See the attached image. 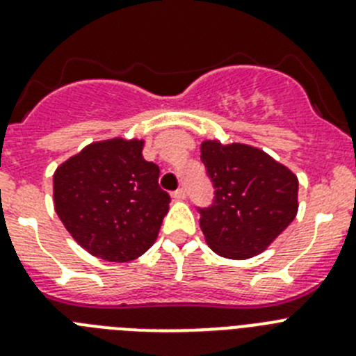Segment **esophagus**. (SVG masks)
Returning <instances> with one entry per match:
<instances>
[{"instance_id":"esophagus-1","label":"esophagus","mask_w":356,"mask_h":356,"mask_svg":"<svg viewBox=\"0 0 356 356\" xmlns=\"http://www.w3.org/2000/svg\"><path fill=\"white\" fill-rule=\"evenodd\" d=\"M172 197H175V200H185V197H187V193H185V188L181 187V188H176L175 193H172Z\"/></svg>"}]
</instances>
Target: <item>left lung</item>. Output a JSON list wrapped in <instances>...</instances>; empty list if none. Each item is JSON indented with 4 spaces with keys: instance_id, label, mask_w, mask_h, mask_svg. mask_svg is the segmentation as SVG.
Wrapping results in <instances>:
<instances>
[{
    "instance_id": "left-lung-1",
    "label": "left lung",
    "mask_w": 356,
    "mask_h": 356,
    "mask_svg": "<svg viewBox=\"0 0 356 356\" xmlns=\"http://www.w3.org/2000/svg\"><path fill=\"white\" fill-rule=\"evenodd\" d=\"M201 162L216 196L200 209V226L213 253L244 260L271 246L298 213V176L248 144L201 143Z\"/></svg>"
}]
</instances>
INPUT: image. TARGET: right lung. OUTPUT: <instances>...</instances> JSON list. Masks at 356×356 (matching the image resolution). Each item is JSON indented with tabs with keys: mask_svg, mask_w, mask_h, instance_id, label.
<instances>
[{
	"mask_svg": "<svg viewBox=\"0 0 356 356\" xmlns=\"http://www.w3.org/2000/svg\"><path fill=\"white\" fill-rule=\"evenodd\" d=\"M144 140H99L53 175L55 210L71 237L92 257L131 262L156 241L171 197L160 169L143 156Z\"/></svg>",
	"mask_w": 356,
	"mask_h": 356,
	"instance_id": "right-lung-1",
	"label": "right lung"
}]
</instances>
